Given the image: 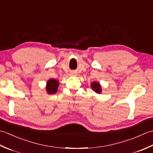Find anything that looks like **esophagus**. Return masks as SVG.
Returning <instances> with one entry per match:
<instances>
[{"label": "esophagus", "mask_w": 153, "mask_h": 153, "mask_svg": "<svg viewBox=\"0 0 153 153\" xmlns=\"http://www.w3.org/2000/svg\"><path fill=\"white\" fill-rule=\"evenodd\" d=\"M73 75H74V74H73ZM75 75H76V74H75Z\"/></svg>", "instance_id": "esophagus-1"}]
</instances>
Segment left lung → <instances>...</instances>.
<instances>
[{
  "label": "left lung",
  "mask_w": 153,
  "mask_h": 153,
  "mask_svg": "<svg viewBox=\"0 0 153 153\" xmlns=\"http://www.w3.org/2000/svg\"><path fill=\"white\" fill-rule=\"evenodd\" d=\"M91 87L93 91H95L97 94H100L102 93V87L98 82H93L91 83Z\"/></svg>",
  "instance_id": "8db88e82"
}]
</instances>
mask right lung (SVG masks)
<instances>
[{"label": "right lung", "mask_w": 153, "mask_h": 153, "mask_svg": "<svg viewBox=\"0 0 153 153\" xmlns=\"http://www.w3.org/2000/svg\"><path fill=\"white\" fill-rule=\"evenodd\" d=\"M59 82L55 79H50L47 81L46 85L47 93L49 95L54 94L57 92L58 86H59Z\"/></svg>", "instance_id": "1"}]
</instances>
